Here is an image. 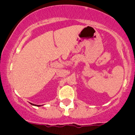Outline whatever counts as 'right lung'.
Masks as SVG:
<instances>
[{
    "label": "right lung",
    "instance_id": "right-lung-1",
    "mask_svg": "<svg viewBox=\"0 0 135 135\" xmlns=\"http://www.w3.org/2000/svg\"><path fill=\"white\" fill-rule=\"evenodd\" d=\"M30 104H32V105L36 106V107H40V106H41V105H36V104H32V103H30Z\"/></svg>",
    "mask_w": 135,
    "mask_h": 135
}]
</instances>
